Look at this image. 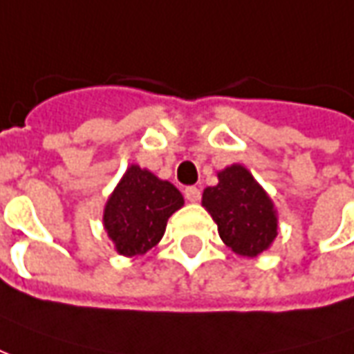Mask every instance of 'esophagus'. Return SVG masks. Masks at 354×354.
Here are the masks:
<instances>
[{
    "instance_id": "obj_1",
    "label": "esophagus",
    "mask_w": 354,
    "mask_h": 354,
    "mask_svg": "<svg viewBox=\"0 0 354 354\" xmlns=\"http://www.w3.org/2000/svg\"><path fill=\"white\" fill-rule=\"evenodd\" d=\"M200 196H202L200 188H196V187L185 188V198H187L188 202H198V200H200Z\"/></svg>"
}]
</instances>
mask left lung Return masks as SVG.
<instances>
[{
    "instance_id": "left-lung-1",
    "label": "left lung",
    "mask_w": 354,
    "mask_h": 354,
    "mask_svg": "<svg viewBox=\"0 0 354 354\" xmlns=\"http://www.w3.org/2000/svg\"><path fill=\"white\" fill-rule=\"evenodd\" d=\"M203 207L218 226V236L241 257H257L277 236L272 200L243 166L218 174V185L203 190Z\"/></svg>"
}]
</instances>
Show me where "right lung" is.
<instances>
[{
  "mask_svg": "<svg viewBox=\"0 0 354 354\" xmlns=\"http://www.w3.org/2000/svg\"><path fill=\"white\" fill-rule=\"evenodd\" d=\"M183 203V196L171 183L131 166L105 205L103 224L120 254H145L162 239L167 218Z\"/></svg>",
  "mask_w": 354,
  "mask_h": 354,
  "instance_id": "obj_1",
  "label": "right lung"
}]
</instances>
